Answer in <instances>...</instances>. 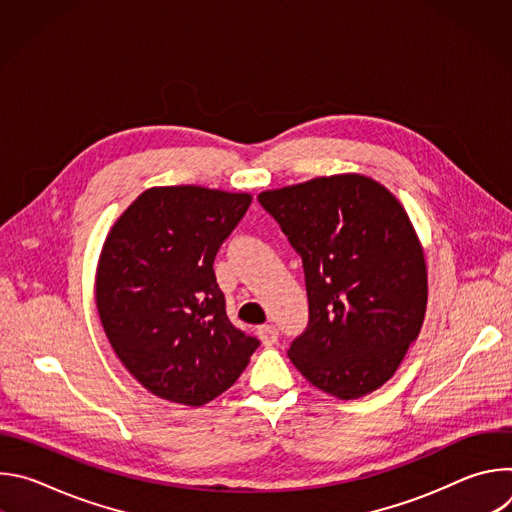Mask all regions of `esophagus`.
Segmentation results:
<instances>
[{
    "instance_id": "1",
    "label": "esophagus",
    "mask_w": 512,
    "mask_h": 512,
    "mask_svg": "<svg viewBox=\"0 0 512 512\" xmlns=\"http://www.w3.org/2000/svg\"><path fill=\"white\" fill-rule=\"evenodd\" d=\"M257 336L261 338L263 346H273V344L277 342V338H279V332H277V328H275V326H271V324H263V326H259V328H257Z\"/></svg>"
}]
</instances>
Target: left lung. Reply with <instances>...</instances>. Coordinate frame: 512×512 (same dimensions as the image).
<instances>
[{
    "instance_id": "1",
    "label": "left lung",
    "mask_w": 512,
    "mask_h": 512,
    "mask_svg": "<svg viewBox=\"0 0 512 512\" xmlns=\"http://www.w3.org/2000/svg\"><path fill=\"white\" fill-rule=\"evenodd\" d=\"M257 200L304 263L310 322L289 360L332 397L377 391L419 336L427 308L425 255L405 208L362 174L265 190Z\"/></svg>"
}]
</instances>
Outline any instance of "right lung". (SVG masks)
Listing matches in <instances>:
<instances>
[{
    "mask_svg": "<svg viewBox=\"0 0 512 512\" xmlns=\"http://www.w3.org/2000/svg\"><path fill=\"white\" fill-rule=\"evenodd\" d=\"M251 200L192 184L148 188L103 243L95 275L103 330L123 367L160 399L212 401L259 346L227 318L212 269Z\"/></svg>",
    "mask_w": 512,
    "mask_h": 512,
    "instance_id": "add662e5",
    "label": "right lung"
}]
</instances>
